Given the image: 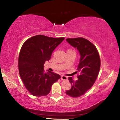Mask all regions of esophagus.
<instances>
[{"instance_id":"34e87169","label":"esophagus","mask_w":120,"mask_h":120,"mask_svg":"<svg viewBox=\"0 0 120 120\" xmlns=\"http://www.w3.org/2000/svg\"><path fill=\"white\" fill-rule=\"evenodd\" d=\"M61 79L62 81H65V80H68V78L67 76H65L64 75H62L61 77Z\"/></svg>"}]
</instances>
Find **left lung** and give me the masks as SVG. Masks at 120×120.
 <instances>
[{"mask_svg": "<svg viewBox=\"0 0 120 120\" xmlns=\"http://www.w3.org/2000/svg\"><path fill=\"white\" fill-rule=\"evenodd\" d=\"M66 41L79 50L80 59L76 72L79 73L78 79L74 81L72 77H69L72 87L65 93L72 97H78L84 95L95 83L100 70V59L97 48L87 39L78 37L67 38Z\"/></svg>", "mask_w": 120, "mask_h": 120, "instance_id": "left-lung-1", "label": "left lung"}]
</instances>
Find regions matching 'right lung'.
<instances>
[{
    "label": "right lung",
    "mask_w": 120,
    "mask_h": 120,
    "mask_svg": "<svg viewBox=\"0 0 120 120\" xmlns=\"http://www.w3.org/2000/svg\"><path fill=\"white\" fill-rule=\"evenodd\" d=\"M64 39L38 35L26 41L21 47L18 60L19 71L23 84L32 95L41 97L50 93L51 86L60 75L44 69L55 49Z\"/></svg>",
    "instance_id": "1"
}]
</instances>
